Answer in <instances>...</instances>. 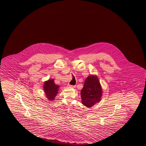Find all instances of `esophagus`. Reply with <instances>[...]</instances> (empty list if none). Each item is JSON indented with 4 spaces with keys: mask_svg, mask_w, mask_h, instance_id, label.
<instances>
[{
    "mask_svg": "<svg viewBox=\"0 0 146 146\" xmlns=\"http://www.w3.org/2000/svg\"><path fill=\"white\" fill-rule=\"evenodd\" d=\"M68 86L69 87H70V88H74L75 87V86H72V85H71V84H68Z\"/></svg>",
    "mask_w": 146,
    "mask_h": 146,
    "instance_id": "esophagus-1",
    "label": "esophagus"
}]
</instances>
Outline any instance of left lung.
Returning <instances> with one entry per match:
<instances>
[{"instance_id":"obj_1","label":"left lung","mask_w":146,"mask_h":146,"mask_svg":"<svg viewBox=\"0 0 146 146\" xmlns=\"http://www.w3.org/2000/svg\"><path fill=\"white\" fill-rule=\"evenodd\" d=\"M103 94L102 86L97 76H88L84 82L83 88L81 90V103L88 108L100 102Z\"/></svg>"}]
</instances>
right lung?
I'll use <instances>...</instances> for the list:
<instances>
[{"label": "right lung", "instance_id": "add662e5", "mask_svg": "<svg viewBox=\"0 0 146 146\" xmlns=\"http://www.w3.org/2000/svg\"><path fill=\"white\" fill-rule=\"evenodd\" d=\"M60 88V86L54 84L53 79H49L44 82L43 89L45 96L48 100L50 101H53L57 96L58 90Z\"/></svg>", "mask_w": 146, "mask_h": 146}]
</instances>
